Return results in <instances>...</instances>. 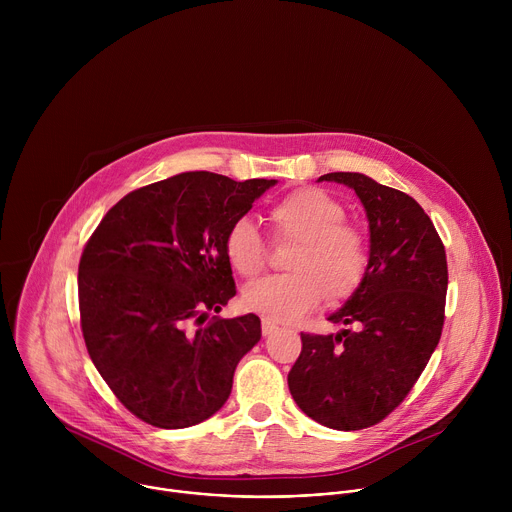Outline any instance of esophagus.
Wrapping results in <instances>:
<instances>
[{"label":"esophagus","mask_w":512,"mask_h":512,"mask_svg":"<svg viewBox=\"0 0 512 512\" xmlns=\"http://www.w3.org/2000/svg\"><path fill=\"white\" fill-rule=\"evenodd\" d=\"M277 328H279V326H277V324H273L271 320H267V318H263V320H261V332H263V336L273 334Z\"/></svg>","instance_id":"obj_1"}]
</instances>
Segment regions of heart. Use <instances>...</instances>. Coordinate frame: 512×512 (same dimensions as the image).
Listing matches in <instances>:
<instances>
[{
	"label": "heart",
	"instance_id": "1",
	"mask_svg": "<svg viewBox=\"0 0 512 512\" xmlns=\"http://www.w3.org/2000/svg\"><path fill=\"white\" fill-rule=\"evenodd\" d=\"M277 241H296L287 275L265 277L245 287L243 302L271 322H294L330 302L350 298L369 269L364 235L344 223V206L318 188H302L271 206ZM225 255L243 277H255L267 263V245L251 218H237L225 235Z\"/></svg>",
	"mask_w": 512,
	"mask_h": 512
}]
</instances>
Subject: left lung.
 I'll use <instances>...</instances> for the list:
<instances>
[{
  "label": "left lung",
  "mask_w": 512,
  "mask_h": 512,
  "mask_svg": "<svg viewBox=\"0 0 512 512\" xmlns=\"http://www.w3.org/2000/svg\"><path fill=\"white\" fill-rule=\"evenodd\" d=\"M356 192L369 218V269L328 316L338 334H302L289 393L314 421L354 431L383 421L423 373L444 328L448 261L431 218L405 192L358 172L318 182Z\"/></svg>",
  "instance_id": "obj_1"
}]
</instances>
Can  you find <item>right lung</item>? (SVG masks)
<instances>
[{"label": "right lung", "instance_id": "add662e5", "mask_svg": "<svg viewBox=\"0 0 512 512\" xmlns=\"http://www.w3.org/2000/svg\"><path fill=\"white\" fill-rule=\"evenodd\" d=\"M275 182L184 172L123 196L91 235L79 263L83 338L99 375L141 421L182 429L229 399L261 320H205L237 294L229 227Z\"/></svg>", "mask_w": 512, "mask_h": 512}]
</instances>
